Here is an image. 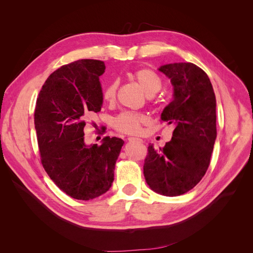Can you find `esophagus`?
Wrapping results in <instances>:
<instances>
[{"instance_id":"34e87169","label":"esophagus","mask_w":253,"mask_h":253,"mask_svg":"<svg viewBox=\"0 0 253 253\" xmlns=\"http://www.w3.org/2000/svg\"><path fill=\"white\" fill-rule=\"evenodd\" d=\"M127 140H129V141H132V140H139V141H142L141 139H138V138H135V137H128Z\"/></svg>"}]
</instances>
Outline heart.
Listing matches in <instances>:
<instances>
[{
    "label": "heart",
    "mask_w": 253,
    "mask_h": 253,
    "mask_svg": "<svg viewBox=\"0 0 253 253\" xmlns=\"http://www.w3.org/2000/svg\"><path fill=\"white\" fill-rule=\"evenodd\" d=\"M129 78L134 81L145 93V95L153 96L161 90L163 82L154 71L150 69H138L129 73ZM119 84L112 81L103 88L102 99L109 104H113L117 98ZM150 118L145 114L135 112H122L114 120V126L117 131L125 134H137L140 132L142 125L148 124Z\"/></svg>",
    "instance_id": "1"
}]
</instances>
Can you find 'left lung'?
Listing matches in <instances>:
<instances>
[{
	"label": "left lung",
	"instance_id": "8db88e82",
	"mask_svg": "<svg viewBox=\"0 0 253 253\" xmlns=\"http://www.w3.org/2000/svg\"><path fill=\"white\" fill-rule=\"evenodd\" d=\"M159 71L174 88L161 121L175 129L162 149L149 145L143 174L153 191L175 197L192 190L209 167L216 138V100L207 74L196 64L170 63Z\"/></svg>",
	"mask_w": 253,
	"mask_h": 253
}]
</instances>
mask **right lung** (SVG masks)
<instances>
[{"instance_id":"right-lung-1","label":"right lung","mask_w":253,"mask_h":253,"mask_svg":"<svg viewBox=\"0 0 253 253\" xmlns=\"http://www.w3.org/2000/svg\"><path fill=\"white\" fill-rule=\"evenodd\" d=\"M101 60L80 59L53 72L40 91L35 128L41 163L66 195L91 200L108 192L124 141L105 136L102 144L87 145L84 127L102 105ZM93 123V122H92Z\"/></svg>"}]
</instances>
